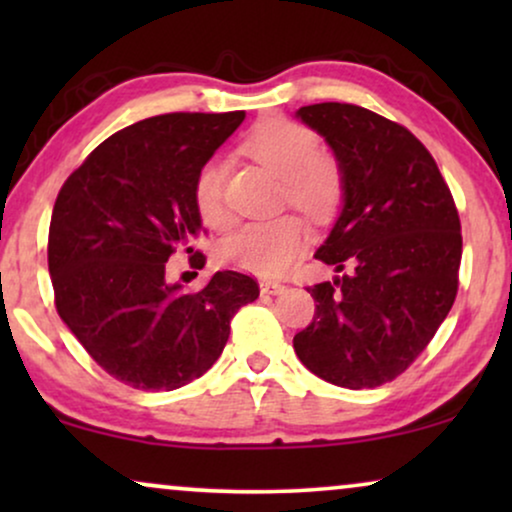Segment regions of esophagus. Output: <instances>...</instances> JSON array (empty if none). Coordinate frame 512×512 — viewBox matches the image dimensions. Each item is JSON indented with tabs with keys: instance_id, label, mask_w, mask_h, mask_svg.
<instances>
[{
	"instance_id": "esophagus-1",
	"label": "esophagus",
	"mask_w": 512,
	"mask_h": 512,
	"mask_svg": "<svg viewBox=\"0 0 512 512\" xmlns=\"http://www.w3.org/2000/svg\"><path fill=\"white\" fill-rule=\"evenodd\" d=\"M284 289H286L284 284L272 282V279H263L261 282V293H268V296H277V293H282Z\"/></svg>"
}]
</instances>
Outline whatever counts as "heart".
Listing matches in <instances>:
<instances>
[{
  "mask_svg": "<svg viewBox=\"0 0 512 512\" xmlns=\"http://www.w3.org/2000/svg\"><path fill=\"white\" fill-rule=\"evenodd\" d=\"M244 153L282 177L284 198L310 219H328L345 198V172L333 153L319 151V137L305 123L272 116L258 121L242 142ZM226 170L219 158H209L193 177L191 195L200 221L209 228H228L233 214L223 198ZM307 242L303 221L282 214L268 221H251L216 247V261L226 268L277 277L291 268Z\"/></svg>",
  "mask_w": 512,
  "mask_h": 512,
  "instance_id": "1",
  "label": "heart"
}]
</instances>
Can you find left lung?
Instances as JSON below:
<instances>
[{
	"instance_id": "obj_1",
	"label": "left lung",
	"mask_w": 512,
	"mask_h": 512,
	"mask_svg": "<svg viewBox=\"0 0 512 512\" xmlns=\"http://www.w3.org/2000/svg\"><path fill=\"white\" fill-rule=\"evenodd\" d=\"M345 172V207L319 261L342 272L307 286L312 324L293 349L345 389L396 380L424 352L459 289L461 221L429 149L375 111L345 102L300 107Z\"/></svg>"
}]
</instances>
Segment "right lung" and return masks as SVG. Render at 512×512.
<instances>
[{
	"label": "right lung",
	"instance_id": "1",
	"mask_svg": "<svg viewBox=\"0 0 512 512\" xmlns=\"http://www.w3.org/2000/svg\"><path fill=\"white\" fill-rule=\"evenodd\" d=\"M244 121L226 114L151 116L118 130L69 174L48 228L55 310L93 361L142 391H172L219 359L254 277L223 270L200 291L167 284L177 251H200L193 177Z\"/></svg>",
	"mask_w": 512,
	"mask_h": 512
}]
</instances>
